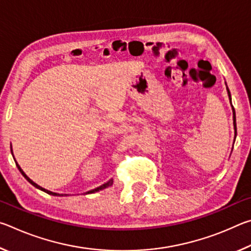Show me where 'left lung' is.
<instances>
[{"instance_id": "obj_1", "label": "left lung", "mask_w": 251, "mask_h": 251, "mask_svg": "<svg viewBox=\"0 0 251 251\" xmlns=\"http://www.w3.org/2000/svg\"><path fill=\"white\" fill-rule=\"evenodd\" d=\"M227 92H228L229 100H230V104H231V95H230V92H229V90H228V87H227ZM232 114H233V128H235V138H236V136H237V126H236V114H235V109H233V107H232Z\"/></svg>"}]
</instances>
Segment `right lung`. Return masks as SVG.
<instances>
[{
	"label": "right lung",
	"instance_id": "add662e5",
	"mask_svg": "<svg viewBox=\"0 0 251 251\" xmlns=\"http://www.w3.org/2000/svg\"><path fill=\"white\" fill-rule=\"evenodd\" d=\"M11 152H12V146H11ZM13 158H14V156H13ZM15 164H16V166H18V168H19V171L21 172V174H22V175L26 178V180L28 181V182H31V184L34 186V187H36L37 189H40V190H42V192H45L46 194H49V195H52V196H66V194H57V193H53V192H50V190H48V189H45V188H43V187H41V186H39L37 184H35V182H34L32 179H29V178L26 176V174H25L23 171H22V168L20 167V165L16 163V160H15ZM113 185V179H110V180H108L107 182H105V184H103L101 186H100V187H97V188H95V189H92V190H90V192H87V193H85V194H93V193H96V192H100V190H101V189H105V188H107V187H109V186H112Z\"/></svg>",
	"mask_w": 251,
	"mask_h": 251
}]
</instances>
